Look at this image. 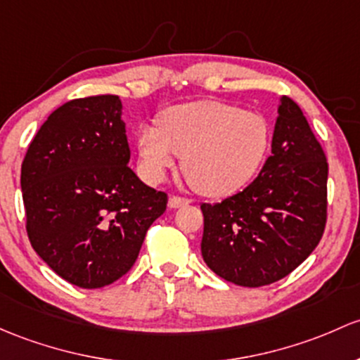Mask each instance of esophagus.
<instances>
[{
  "label": "esophagus",
  "mask_w": 360,
  "mask_h": 360,
  "mask_svg": "<svg viewBox=\"0 0 360 360\" xmlns=\"http://www.w3.org/2000/svg\"><path fill=\"white\" fill-rule=\"evenodd\" d=\"M188 200L186 198H181V196H170L169 198V209H179V207L188 205Z\"/></svg>",
  "instance_id": "34e87169"
}]
</instances>
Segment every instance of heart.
<instances>
[{
	"label": "heart",
	"instance_id": "b5f03b06",
	"mask_svg": "<svg viewBox=\"0 0 360 360\" xmlns=\"http://www.w3.org/2000/svg\"><path fill=\"white\" fill-rule=\"evenodd\" d=\"M141 172L150 183H160L176 158L193 190L222 198L247 186L266 160L271 145L269 122L219 101H191L170 107L160 124L138 129Z\"/></svg>",
	"mask_w": 360,
	"mask_h": 360
}]
</instances>
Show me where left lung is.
<instances>
[{
	"mask_svg": "<svg viewBox=\"0 0 360 360\" xmlns=\"http://www.w3.org/2000/svg\"><path fill=\"white\" fill-rule=\"evenodd\" d=\"M328 162L304 112L279 98L271 157L243 191L202 203V257L226 281L271 285L314 252L326 226Z\"/></svg>",
	"mask_w": 360,
	"mask_h": 360,
	"instance_id": "obj_1",
	"label": "left lung"
}]
</instances>
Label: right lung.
I'll return each instance as SVG.
<instances>
[{
    "instance_id": "1",
    "label": "right lung",
    "mask_w": 360,
    "mask_h": 360,
    "mask_svg": "<svg viewBox=\"0 0 360 360\" xmlns=\"http://www.w3.org/2000/svg\"><path fill=\"white\" fill-rule=\"evenodd\" d=\"M129 158L122 103L101 94L56 108L22 162L30 245L79 288L122 278L167 207V195L146 186Z\"/></svg>"
}]
</instances>
